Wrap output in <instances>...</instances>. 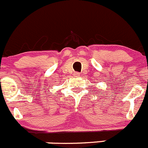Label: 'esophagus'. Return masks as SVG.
Listing matches in <instances>:
<instances>
[{"instance_id": "34e87169", "label": "esophagus", "mask_w": 148, "mask_h": 148, "mask_svg": "<svg viewBox=\"0 0 148 148\" xmlns=\"http://www.w3.org/2000/svg\"><path fill=\"white\" fill-rule=\"evenodd\" d=\"M74 75L75 76V77H79V76L80 75V74H79V72H74Z\"/></svg>"}]
</instances>
